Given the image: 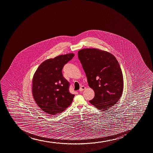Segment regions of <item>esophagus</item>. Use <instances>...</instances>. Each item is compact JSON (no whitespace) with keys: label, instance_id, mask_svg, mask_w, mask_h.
<instances>
[{"label":"esophagus","instance_id":"esophagus-1","mask_svg":"<svg viewBox=\"0 0 153 153\" xmlns=\"http://www.w3.org/2000/svg\"><path fill=\"white\" fill-rule=\"evenodd\" d=\"M86 88L84 86H82L80 88V89H79V91H84V89H85Z\"/></svg>","mask_w":153,"mask_h":153}]
</instances>
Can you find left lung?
Masks as SVG:
<instances>
[{
  "label": "left lung",
  "instance_id": "1",
  "mask_svg": "<svg viewBox=\"0 0 153 153\" xmlns=\"http://www.w3.org/2000/svg\"><path fill=\"white\" fill-rule=\"evenodd\" d=\"M78 54L88 85L95 94L89 102L102 111L109 109L123 91V76L119 62L111 53L96 48L83 49Z\"/></svg>",
  "mask_w": 153,
  "mask_h": 153
}]
</instances>
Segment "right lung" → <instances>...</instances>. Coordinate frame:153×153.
Instances as JSON below:
<instances>
[{
  "label": "right lung",
  "mask_w": 153,
  "mask_h": 153,
  "mask_svg": "<svg viewBox=\"0 0 153 153\" xmlns=\"http://www.w3.org/2000/svg\"><path fill=\"white\" fill-rule=\"evenodd\" d=\"M74 55L69 53L48 59L34 73L33 97L39 107L48 114L61 113L72 102L75 95L69 92L70 83L62 75V69Z\"/></svg>",
  "instance_id": "obj_1"
}]
</instances>
